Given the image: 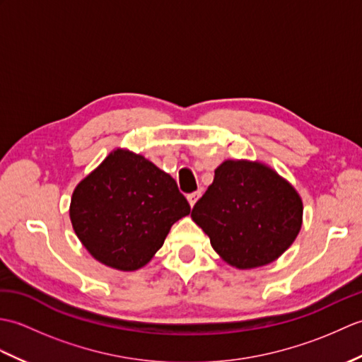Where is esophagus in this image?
I'll use <instances>...</instances> for the list:
<instances>
[{
  "label": "esophagus",
  "mask_w": 362,
  "mask_h": 362,
  "mask_svg": "<svg viewBox=\"0 0 362 362\" xmlns=\"http://www.w3.org/2000/svg\"><path fill=\"white\" fill-rule=\"evenodd\" d=\"M199 197H201V191H196V193L188 194V202H189V205L194 206V204L197 202Z\"/></svg>",
  "instance_id": "1"
}]
</instances>
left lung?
<instances>
[{
  "label": "left lung",
  "mask_w": 362,
  "mask_h": 362,
  "mask_svg": "<svg viewBox=\"0 0 362 362\" xmlns=\"http://www.w3.org/2000/svg\"><path fill=\"white\" fill-rule=\"evenodd\" d=\"M303 204L274 169L247 160H226L199 199L191 218L230 266L253 269L279 258L302 227Z\"/></svg>",
  "instance_id": "8db88e82"
}]
</instances>
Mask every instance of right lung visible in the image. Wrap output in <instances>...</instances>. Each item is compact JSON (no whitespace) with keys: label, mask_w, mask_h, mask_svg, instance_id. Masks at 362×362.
Listing matches in <instances>:
<instances>
[{"label":"right lung","mask_w":362,"mask_h":362,"mask_svg":"<svg viewBox=\"0 0 362 362\" xmlns=\"http://www.w3.org/2000/svg\"><path fill=\"white\" fill-rule=\"evenodd\" d=\"M189 204L171 175L117 149L76 187L70 218L91 257L118 271L148 264Z\"/></svg>","instance_id":"add662e5"}]
</instances>
